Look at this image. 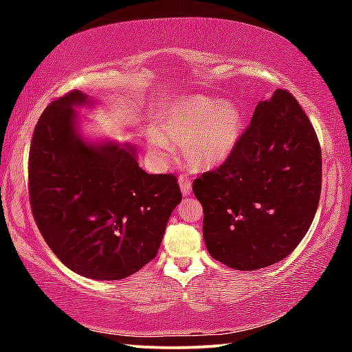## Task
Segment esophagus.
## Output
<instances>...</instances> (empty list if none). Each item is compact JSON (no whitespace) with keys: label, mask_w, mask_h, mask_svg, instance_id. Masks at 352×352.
Segmentation results:
<instances>
[{"label":"esophagus","mask_w":352,"mask_h":352,"mask_svg":"<svg viewBox=\"0 0 352 352\" xmlns=\"http://www.w3.org/2000/svg\"><path fill=\"white\" fill-rule=\"evenodd\" d=\"M178 184H180L183 195H189L190 192H192V183H190V178L188 175L178 177Z\"/></svg>","instance_id":"obj_1"}]
</instances>
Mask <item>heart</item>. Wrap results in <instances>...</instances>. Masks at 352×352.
<instances>
[{"instance_id": "heart-1", "label": "heart", "mask_w": 352, "mask_h": 352, "mask_svg": "<svg viewBox=\"0 0 352 352\" xmlns=\"http://www.w3.org/2000/svg\"><path fill=\"white\" fill-rule=\"evenodd\" d=\"M242 132V111L231 100L178 98L164 110L160 133L148 136V147L158 158H169V142H177L190 168L211 170L234 153Z\"/></svg>"}]
</instances>
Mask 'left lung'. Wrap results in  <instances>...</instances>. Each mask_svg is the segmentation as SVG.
I'll return each mask as SVG.
<instances>
[{
  "label": "left lung",
  "instance_id": "8db88e82",
  "mask_svg": "<svg viewBox=\"0 0 352 352\" xmlns=\"http://www.w3.org/2000/svg\"><path fill=\"white\" fill-rule=\"evenodd\" d=\"M192 190L216 261L258 270L294 252L321 194L320 142L296 99L279 88L261 100L234 153L195 178Z\"/></svg>",
  "mask_w": 352,
  "mask_h": 352
}]
</instances>
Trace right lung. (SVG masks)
I'll list each match as a JSON object with an SVG mask.
<instances>
[{
    "instance_id": "right-lung-1",
    "label": "right lung",
    "mask_w": 352,
    "mask_h": 352,
    "mask_svg": "<svg viewBox=\"0 0 352 352\" xmlns=\"http://www.w3.org/2000/svg\"><path fill=\"white\" fill-rule=\"evenodd\" d=\"M69 91L46 107L29 152V199L43 239L65 265L91 279L116 281L158 253L172 211L182 201L172 174H147L130 144L88 142Z\"/></svg>"
}]
</instances>
